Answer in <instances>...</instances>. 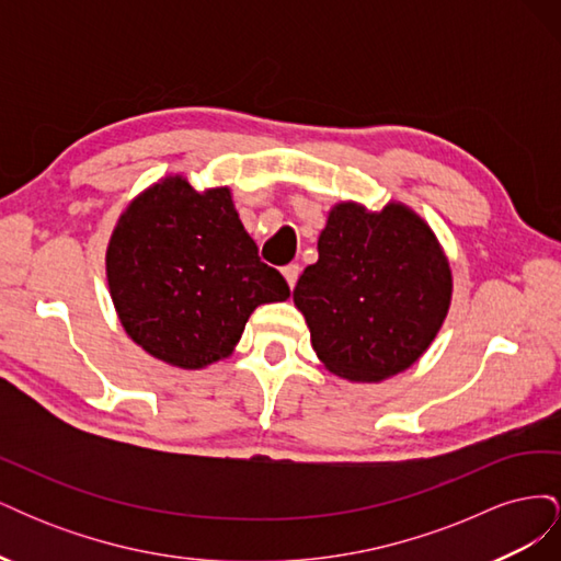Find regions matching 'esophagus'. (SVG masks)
<instances>
[{"mask_svg":"<svg viewBox=\"0 0 561 561\" xmlns=\"http://www.w3.org/2000/svg\"><path fill=\"white\" fill-rule=\"evenodd\" d=\"M299 264H287L283 266V278L287 280V285H290V290L297 285V278H299Z\"/></svg>","mask_w":561,"mask_h":561,"instance_id":"34e87169","label":"esophagus"}]
</instances>
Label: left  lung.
<instances>
[{
  "instance_id": "8db88e82",
  "label": "left lung",
  "mask_w": 561,
  "mask_h": 561,
  "mask_svg": "<svg viewBox=\"0 0 561 561\" xmlns=\"http://www.w3.org/2000/svg\"><path fill=\"white\" fill-rule=\"evenodd\" d=\"M451 266L426 219L400 201L381 210L339 201L318 262L293 293L311 346L332 375L379 383L431 348L451 307Z\"/></svg>"
}]
</instances>
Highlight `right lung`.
<instances>
[{"instance_id":"add662e5","label":"right lung","mask_w":561,"mask_h":561,"mask_svg":"<svg viewBox=\"0 0 561 561\" xmlns=\"http://www.w3.org/2000/svg\"><path fill=\"white\" fill-rule=\"evenodd\" d=\"M105 271L126 334L180 369L229 358L252 311L290 297L257 257L229 186L198 192L182 173L149 184L118 215Z\"/></svg>"}]
</instances>
